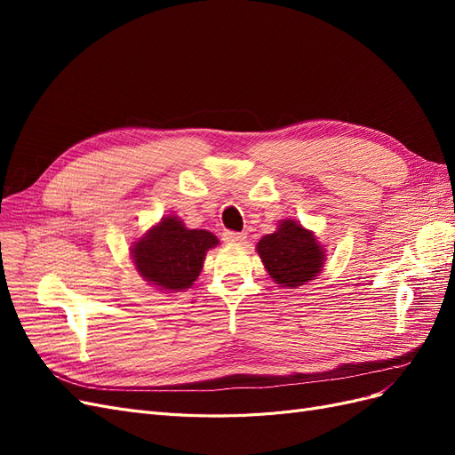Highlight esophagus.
Returning a JSON list of instances; mask_svg holds the SVG:
<instances>
[{
    "instance_id": "obj_1",
    "label": "esophagus",
    "mask_w": 455,
    "mask_h": 455,
    "mask_svg": "<svg viewBox=\"0 0 455 455\" xmlns=\"http://www.w3.org/2000/svg\"><path fill=\"white\" fill-rule=\"evenodd\" d=\"M222 239L228 244H243L246 241V235H244V233H237V231H226Z\"/></svg>"
}]
</instances>
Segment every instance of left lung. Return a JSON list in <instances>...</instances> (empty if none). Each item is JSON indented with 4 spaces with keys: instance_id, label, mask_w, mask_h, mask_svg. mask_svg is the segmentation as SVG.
Instances as JSON below:
<instances>
[{
    "instance_id": "obj_1",
    "label": "left lung",
    "mask_w": 455,
    "mask_h": 455,
    "mask_svg": "<svg viewBox=\"0 0 455 455\" xmlns=\"http://www.w3.org/2000/svg\"><path fill=\"white\" fill-rule=\"evenodd\" d=\"M256 251L271 281L281 288L307 284L319 277L326 261L324 244L292 218L281 220L277 229L258 241Z\"/></svg>"
}]
</instances>
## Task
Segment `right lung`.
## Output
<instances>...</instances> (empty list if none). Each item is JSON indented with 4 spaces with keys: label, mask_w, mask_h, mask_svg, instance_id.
<instances>
[{
    "label": "right lung",
    "mask_w": 455,
    "mask_h": 455,
    "mask_svg": "<svg viewBox=\"0 0 455 455\" xmlns=\"http://www.w3.org/2000/svg\"><path fill=\"white\" fill-rule=\"evenodd\" d=\"M220 244L214 233L189 229L182 218L163 216L142 237L132 241L131 259L140 277L157 291L184 292L194 286L206 252Z\"/></svg>",
    "instance_id": "right-lung-1"
}]
</instances>
